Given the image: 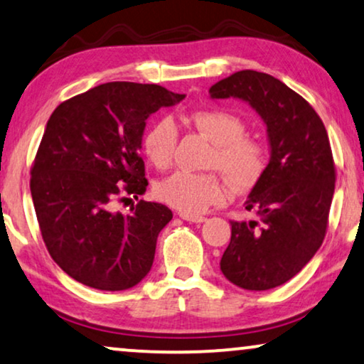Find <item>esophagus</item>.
<instances>
[{
    "mask_svg": "<svg viewBox=\"0 0 364 364\" xmlns=\"http://www.w3.org/2000/svg\"><path fill=\"white\" fill-rule=\"evenodd\" d=\"M180 218L184 219V221L194 223V224H201V223L206 221V218H203V216H189V214H183V213L180 214Z\"/></svg>",
    "mask_w": 364,
    "mask_h": 364,
    "instance_id": "1",
    "label": "esophagus"
}]
</instances>
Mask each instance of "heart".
Here are the masks:
<instances>
[{
  "label": "heart",
  "mask_w": 364,
  "mask_h": 364,
  "mask_svg": "<svg viewBox=\"0 0 364 364\" xmlns=\"http://www.w3.org/2000/svg\"><path fill=\"white\" fill-rule=\"evenodd\" d=\"M191 120L216 145L211 166L218 168L235 189L254 186L264 173L265 153L259 143L244 138V120L228 110H198ZM176 143L175 122L163 117L143 136V151L156 168H166L175 156ZM155 193L160 201L189 216L201 214L226 198V189L216 175L191 171L166 176L156 184Z\"/></svg>",
  "instance_id": "b5f03b06"
}]
</instances>
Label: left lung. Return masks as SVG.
Instances as JSON below:
<instances>
[{"label": "left lung", "instance_id": "left-lung-1", "mask_svg": "<svg viewBox=\"0 0 364 364\" xmlns=\"http://www.w3.org/2000/svg\"><path fill=\"white\" fill-rule=\"evenodd\" d=\"M211 99H237L267 129L270 160L245 209L260 221H231L221 272L245 290H269L295 277L320 249L335 191V165L323 122L284 82L239 70L209 89Z\"/></svg>", "mask_w": 364, "mask_h": 364}]
</instances>
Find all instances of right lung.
<instances>
[{"label":"right lung","mask_w":364,"mask_h":364,"mask_svg":"<svg viewBox=\"0 0 364 364\" xmlns=\"http://www.w3.org/2000/svg\"><path fill=\"white\" fill-rule=\"evenodd\" d=\"M184 97L155 84L107 82L49 117L31 170V196L50 257L77 282L127 290L150 272L171 209L140 199L122 214L114 201L145 194L138 151L146 119Z\"/></svg>","instance_id":"add662e5"}]
</instances>
